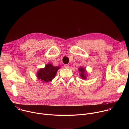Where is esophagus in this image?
I'll return each instance as SVG.
<instances>
[{"label":"esophagus","mask_w":129,"mask_h":129,"mask_svg":"<svg viewBox=\"0 0 129 129\" xmlns=\"http://www.w3.org/2000/svg\"><path fill=\"white\" fill-rule=\"evenodd\" d=\"M64 67L65 68H69V66L68 64H65V65H64Z\"/></svg>","instance_id":"34e87169"}]
</instances>
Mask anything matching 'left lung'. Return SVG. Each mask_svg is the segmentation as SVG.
I'll return each instance as SVG.
<instances>
[{"label":"left lung","mask_w":129,"mask_h":129,"mask_svg":"<svg viewBox=\"0 0 129 129\" xmlns=\"http://www.w3.org/2000/svg\"><path fill=\"white\" fill-rule=\"evenodd\" d=\"M79 71H80L81 73H80V76L83 79H86V73L85 72V69L83 68H79Z\"/></svg>","instance_id":"obj_1"}]
</instances>
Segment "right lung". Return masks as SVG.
<instances>
[{
	"mask_svg": "<svg viewBox=\"0 0 129 129\" xmlns=\"http://www.w3.org/2000/svg\"><path fill=\"white\" fill-rule=\"evenodd\" d=\"M60 67H54L51 64H47L44 68L40 69L37 73L38 79L43 82L51 81L57 75Z\"/></svg>",
	"mask_w": 129,
	"mask_h": 129,
	"instance_id": "add662e5",
	"label": "right lung"
}]
</instances>
